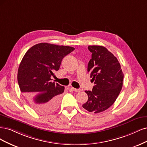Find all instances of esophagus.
Wrapping results in <instances>:
<instances>
[{
	"mask_svg": "<svg viewBox=\"0 0 147 147\" xmlns=\"http://www.w3.org/2000/svg\"><path fill=\"white\" fill-rule=\"evenodd\" d=\"M71 89L73 90L74 92H79L80 91H81V90H80V89H77V88H73V87H71Z\"/></svg>",
	"mask_w": 147,
	"mask_h": 147,
	"instance_id": "esophagus-1",
	"label": "esophagus"
}]
</instances>
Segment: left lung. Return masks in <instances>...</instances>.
<instances>
[{
  "label": "left lung",
  "instance_id": "1",
  "mask_svg": "<svg viewBox=\"0 0 147 147\" xmlns=\"http://www.w3.org/2000/svg\"><path fill=\"white\" fill-rule=\"evenodd\" d=\"M88 49L92 54L87 71L94 86L92 91H85L88 99L82 107L97 113L114 103L121 90L124 75L119 61L105 47L89 46Z\"/></svg>",
  "mask_w": 147,
  "mask_h": 147
}]
</instances>
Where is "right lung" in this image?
Returning <instances> with one entry per match:
<instances>
[{
  "instance_id": "1",
  "label": "right lung",
  "mask_w": 147,
  "mask_h": 147,
  "mask_svg": "<svg viewBox=\"0 0 147 147\" xmlns=\"http://www.w3.org/2000/svg\"><path fill=\"white\" fill-rule=\"evenodd\" d=\"M74 50L73 47L41 42L28 50L21 61L18 82L30 107L40 113L55 111L65 87L52 82L63 58Z\"/></svg>"
}]
</instances>
